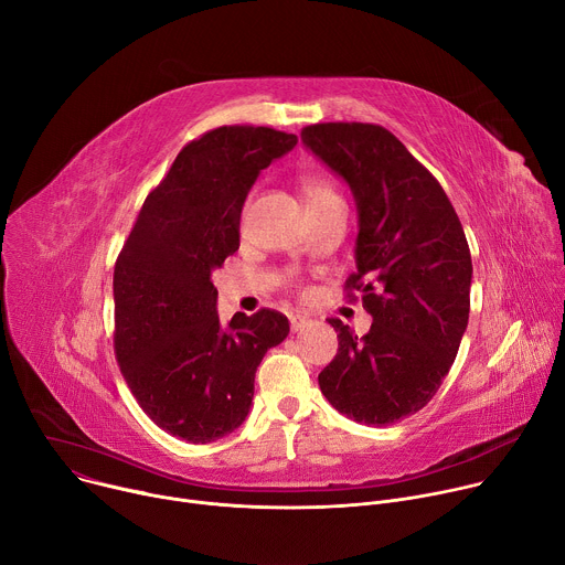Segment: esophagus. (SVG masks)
I'll use <instances>...</instances> for the list:
<instances>
[{
	"label": "esophagus",
	"instance_id": "esophagus-1",
	"mask_svg": "<svg viewBox=\"0 0 565 565\" xmlns=\"http://www.w3.org/2000/svg\"><path fill=\"white\" fill-rule=\"evenodd\" d=\"M307 323H309V321H307V319H302V317H291L289 328H291V332H300Z\"/></svg>",
	"mask_w": 565,
	"mask_h": 565
}]
</instances>
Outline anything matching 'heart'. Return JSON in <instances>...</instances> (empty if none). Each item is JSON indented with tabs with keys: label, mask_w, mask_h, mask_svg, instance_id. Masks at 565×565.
Listing matches in <instances>:
<instances>
[{
	"label": "heart",
	"mask_w": 565,
	"mask_h": 565,
	"mask_svg": "<svg viewBox=\"0 0 565 565\" xmlns=\"http://www.w3.org/2000/svg\"><path fill=\"white\" fill-rule=\"evenodd\" d=\"M302 193L307 198V204H319L323 200H330V198H339L334 193V188L330 183H326L323 179L319 177H305L302 179Z\"/></svg>",
	"instance_id": "obj_1"
}]
</instances>
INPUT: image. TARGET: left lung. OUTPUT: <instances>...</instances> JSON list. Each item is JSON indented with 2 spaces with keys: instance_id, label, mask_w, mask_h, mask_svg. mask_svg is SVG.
<instances>
[{
  "instance_id": "1",
  "label": "left lung",
  "mask_w": 565,
  "mask_h": 565,
  "mask_svg": "<svg viewBox=\"0 0 565 565\" xmlns=\"http://www.w3.org/2000/svg\"><path fill=\"white\" fill-rule=\"evenodd\" d=\"M300 139L354 195L356 271L345 289L372 317L363 337L328 321L339 352L319 386L345 417L393 424L424 408L456 361L469 321V244L440 181L382 125L317 122Z\"/></svg>"
}]
</instances>
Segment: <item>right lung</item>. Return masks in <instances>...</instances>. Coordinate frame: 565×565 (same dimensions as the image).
<instances>
[{
	"label": "right lung",
	"instance_id": "add662e5",
	"mask_svg": "<svg viewBox=\"0 0 565 565\" xmlns=\"http://www.w3.org/2000/svg\"><path fill=\"white\" fill-rule=\"evenodd\" d=\"M296 143L274 128L222 125L183 146L116 258V361L143 413L185 443L220 440L244 422L265 352L289 334L276 309L237 311L224 328L211 274L239 246L260 170Z\"/></svg>",
	"mask_w": 565,
	"mask_h": 565
}]
</instances>
